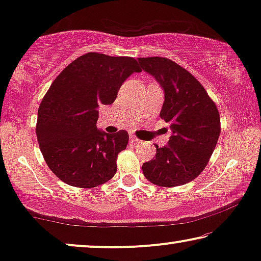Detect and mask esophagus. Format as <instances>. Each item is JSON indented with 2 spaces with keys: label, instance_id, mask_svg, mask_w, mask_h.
Wrapping results in <instances>:
<instances>
[{
  "label": "esophagus",
  "instance_id": "34e87169",
  "mask_svg": "<svg viewBox=\"0 0 261 261\" xmlns=\"http://www.w3.org/2000/svg\"><path fill=\"white\" fill-rule=\"evenodd\" d=\"M129 141L133 142V144H138V142H140V140L137 137H134V135H129Z\"/></svg>",
  "mask_w": 261,
  "mask_h": 261
}]
</instances>
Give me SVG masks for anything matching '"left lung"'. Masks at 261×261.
<instances>
[{"label": "left lung", "instance_id": "obj_1", "mask_svg": "<svg viewBox=\"0 0 261 261\" xmlns=\"http://www.w3.org/2000/svg\"><path fill=\"white\" fill-rule=\"evenodd\" d=\"M141 69L164 89L160 117L172 135L166 146L155 145V156L142 165L146 179L172 188L194 180L205 169L219 140L217 107L202 84L184 67L163 57L139 58Z\"/></svg>", "mask_w": 261, "mask_h": 261}]
</instances>
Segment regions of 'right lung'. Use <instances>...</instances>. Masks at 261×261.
I'll use <instances>...</instances> for the list:
<instances>
[{"mask_svg": "<svg viewBox=\"0 0 261 261\" xmlns=\"http://www.w3.org/2000/svg\"><path fill=\"white\" fill-rule=\"evenodd\" d=\"M140 71L130 57L90 52L73 60L51 84L39 107L35 133L46 164L64 183L95 188L116 173L117 154L129 137L126 130L97 129V109L112 105L123 82Z\"/></svg>", "mask_w": 261, "mask_h": 261, "instance_id": "right-lung-1", "label": "right lung"}]
</instances>
